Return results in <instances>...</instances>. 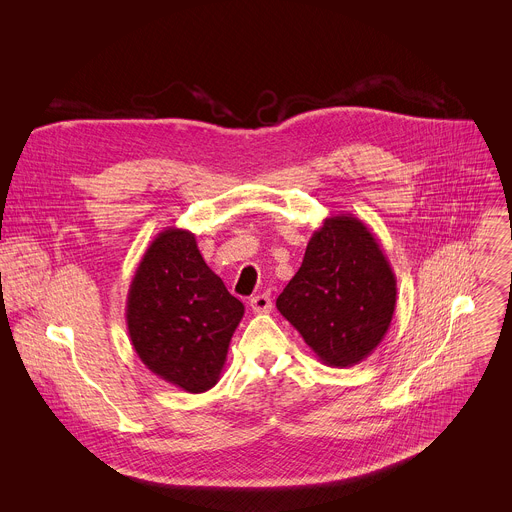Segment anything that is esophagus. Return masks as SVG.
<instances>
[{"instance_id":"esophagus-1","label":"esophagus","mask_w":512,"mask_h":512,"mask_svg":"<svg viewBox=\"0 0 512 512\" xmlns=\"http://www.w3.org/2000/svg\"><path fill=\"white\" fill-rule=\"evenodd\" d=\"M249 306H251V310H253L255 314H267V312H271V298H269V294L253 296V298L249 300Z\"/></svg>"}]
</instances>
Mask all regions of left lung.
Returning <instances> with one entry per match:
<instances>
[{
    "mask_svg": "<svg viewBox=\"0 0 512 512\" xmlns=\"http://www.w3.org/2000/svg\"><path fill=\"white\" fill-rule=\"evenodd\" d=\"M397 279L375 235L352 214L328 216L275 306L328 367H354L385 338Z\"/></svg>",
    "mask_w": 512,
    "mask_h": 512,
    "instance_id": "8db88e82",
    "label": "left lung"
}]
</instances>
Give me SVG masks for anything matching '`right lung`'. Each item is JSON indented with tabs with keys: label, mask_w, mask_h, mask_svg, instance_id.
I'll use <instances>...</instances> for the list:
<instances>
[{
	"label": "right lung",
	"mask_w": 512,
	"mask_h": 512,
	"mask_svg": "<svg viewBox=\"0 0 512 512\" xmlns=\"http://www.w3.org/2000/svg\"><path fill=\"white\" fill-rule=\"evenodd\" d=\"M243 314L245 306L204 263L196 237L176 227L143 253L125 310L141 362L186 393H204L221 379Z\"/></svg>",
	"instance_id": "1"
}]
</instances>
